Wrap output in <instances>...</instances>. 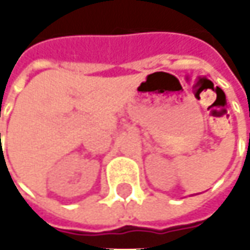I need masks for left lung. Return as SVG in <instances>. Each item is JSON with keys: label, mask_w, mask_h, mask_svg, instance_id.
<instances>
[{"label": "left lung", "mask_w": 250, "mask_h": 250, "mask_svg": "<svg viewBox=\"0 0 250 250\" xmlns=\"http://www.w3.org/2000/svg\"><path fill=\"white\" fill-rule=\"evenodd\" d=\"M249 145H250V134H249Z\"/></svg>", "instance_id": "obj_1"}]
</instances>
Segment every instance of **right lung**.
I'll list each match as a JSON object with an SVG mask.
<instances>
[{
    "label": "right lung",
    "instance_id": "1",
    "mask_svg": "<svg viewBox=\"0 0 250 250\" xmlns=\"http://www.w3.org/2000/svg\"><path fill=\"white\" fill-rule=\"evenodd\" d=\"M0 137H1V134H0Z\"/></svg>",
    "mask_w": 250,
    "mask_h": 250
}]
</instances>
